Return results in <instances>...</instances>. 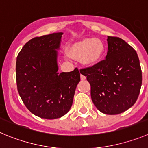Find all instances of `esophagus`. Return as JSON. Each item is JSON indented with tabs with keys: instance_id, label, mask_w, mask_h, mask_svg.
<instances>
[{
	"instance_id": "esophagus-1",
	"label": "esophagus",
	"mask_w": 148,
	"mask_h": 148,
	"mask_svg": "<svg viewBox=\"0 0 148 148\" xmlns=\"http://www.w3.org/2000/svg\"><path fill=\"white\" fill-rule=\"evenodd\" d=\"M80 78H81V80H85V79H86V77H85L84 75H82V74H81Z\"/></svg>"
}]
</instances>
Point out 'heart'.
<instances>
[{
    "label": "heart",
    "instance_id": "1",
    "mask_svg": "<svg viewBox=\"0 0 148 148\" xmlns=\"http://www.w3.org/2000/svg\"><path fill=\"white\" fill-rule=\"evenodd\" d=\"M105 49V45L100 38H86L71 44L68 48V52L73 58L82 59L85 65L93 66L101 61ZM66 58H69L68 54Z\"/></svg>",
    "mask_w": 148,
    "mask_h": 148
}]
</instances>
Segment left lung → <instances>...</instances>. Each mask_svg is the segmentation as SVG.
I'll list each match as a JSON object with an SVG mask.
<instances>
[{
    "mask_svg": "<svg viewBox=\"0 0 148 148\" xmlns=\"http://www.w3.org/2000/svg\"><path fill=\"white\" fill-rule=\"evenodd\" d=\"M105 60L80 70L90 85L91 99L107 114H118L132 107L142 85V70L133 47L118 37L107 36Z\"/></svg>",
    "mask_w": 148,
    "mask_h": 148,
    "instance_id": "8db88e82",
    "label": "left lung"
}]
</instances>
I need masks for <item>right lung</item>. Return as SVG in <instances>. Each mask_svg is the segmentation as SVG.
Segmentation results:
<instances>
[{"label":"right lung","mask_w":148,"mask_h":148,"mask_svg":"<svg viewBox=\"0 0 148 148\" xmlns=\"http://www.w3.org/2000/svg\"><path fill=\"white\" fill-rule=\"evenodd\" d=\"M62 32L30 39L18 54L17 90L27 110L45 119L63 117L71 109L80 74L58 71V55Z\"/></svg>","instance_id":"add662e5"}]
</instances>
